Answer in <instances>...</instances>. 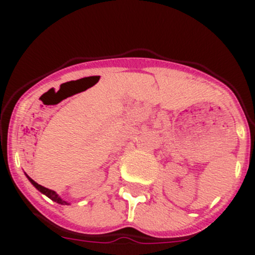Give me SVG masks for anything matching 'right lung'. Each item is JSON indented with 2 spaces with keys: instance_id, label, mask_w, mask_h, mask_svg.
<instances>
[{
  "instance_id": "1",
  "label": "right lung",
  "mask_w": 255,
  "mask_h": 255,
  "mask_svg": "<svg viewBox=\"0 0 255 255\" xmlns=\"http://www.w3.org/2000/svg\"><path fill=\"white\" fill-rule=\"evenodd\" d=\"M27 177H28V179H29V181L32 182V184L34 185V186L37 187V189L39 190L40 192H42V194L47 195V196L49 197V199H50V200H53V201H55V202H58V204H60V205H68V202H66V201H64V200H61L60 197H59L58 195H56V192H55V191H53V190H50V189H47V187L42 186V185L37 184V182H35L34 180H32V179H30V177L28 176V175H27Z\"/></svg>"
}]
</instances>
